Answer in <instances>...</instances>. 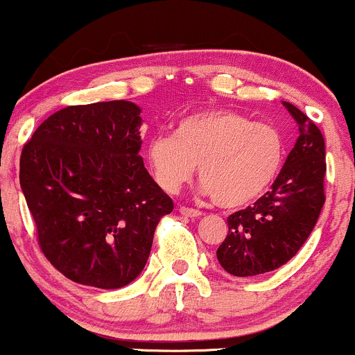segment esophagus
<instances>
[{
    "mask_svg": "<svg viewBox=\"0 0 355 355\" xmlns=\"http://www.w3.org/2000/svg\"><path fill=\"white\" fill-rule=\"evenodd\" d=\"M180 214H182V215H185V217H190V218L202 217V211H200V210L189 209V207H180Z\"/></svg>",
    "mask_w": 355,
    "mask_h": 355,
    "instance_id": "34e87169",
    "label": "esophagus"
}]
</instances>
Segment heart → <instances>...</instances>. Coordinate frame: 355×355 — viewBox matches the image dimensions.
I'll use <instances>...</instances> for the list:
<instances>
[{"label": "heart", "instance_id": "1", "mask_svg": "<svg viewBox=\"0 0 355 355\" xmlns=\"http://www.w3.org/2000/svg\"><path fill=\"white\" fill-rule=\"evenodd\" d=\"M285 141L277 126L232 110H205L182 118L173 135H155L145 160L168 193L198 165L200 191L225 209L247 205L270 189L282 170Z\"/></svg>", "mask_w": 355, "mask_h": 355}]
</instances>
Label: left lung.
<instances>
[{
    "label": "left lung",
    "instance_id": "8db88e82",
    "mask_svg": "<svg viewBox=\"0 0 355 355\" xmlns=\"http://www.w3.org/2000/svg\"><path fill=\"white\" fill-rule=\"evenodd\" d=\"M284 105L299 125L294 148L270 190L227 218L229 234L217 250L220 266L235 277L267 274L287 263L311 235L325 202L324 137L299 108Z\"/></svg>",
    "mask_w": 355,
    "mask_h": 355
}]
</instances>
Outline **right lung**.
Here are the masks:
<instances>
[{
    "label": "right lung",
    "instance_id": "obj_1",
    "mask_svg": "<svg viewBox=\"0 0 355 355\" xmlns=\"http://www.w3.org/2000/svg\"><path fill=\"white\" fill-rule=\"evenodd\" d=\"M141 108L115 100L67 107L24 145L19 185L44 257L64 277L120 288L144 270L173 202L138 155Z\"/></svg>",
    "mask_w": 355,
    "mask_h": 355
}]
</instances>
